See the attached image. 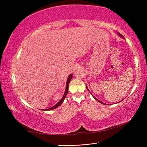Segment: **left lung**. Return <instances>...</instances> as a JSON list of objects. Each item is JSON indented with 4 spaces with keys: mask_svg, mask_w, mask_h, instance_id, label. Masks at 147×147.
Returning a JSON list of instances; mask_svg holds the SVG:
<instances>
[{
    "mask_svg": "<svg viewBox=\"0 0 147 147\" xmlns=\"http://www.w3.org/2000/svg\"><path fill=\"white\" fill-rule=\"evenodd\" d=\"M118 35H119V36H120V37H122V38H124V37H123V35H121V34H119V32H118ZM86 88H87V90H88V91H89V92H90V90H88V87H87V86H86ZM90 93H91V92H90ZM92 96H93V97H94V99H96V100H97V101H98V102H100V103H101V104H104V103H103V102H100V100H98V99H96V97H94V96H93V95H92ZM121 101H120V102H121Z\"/></svg>",
    "mask_w": 147,
    "mask_h": 147,
    "instance_id": "left-lung-1",
    "label": "left lung"
}]
</instances>
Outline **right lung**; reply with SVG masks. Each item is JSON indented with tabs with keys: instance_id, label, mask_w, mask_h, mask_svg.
Here are the masks:
<instances>
[{
	"instance_id": "1",
	"label": "right lung",
	"mask_w": 147,
	"mask_h": 147,
	"mask_svg": "<svg viewBox=\"0 0 147 147\" xmlns=\"http://www.w3.org/2000/svg\"><path fill=\"white\" fill-rule=\"evenodd\" d=\"M72 76H73V74H70L69 76L68 77V78H67V83H66V88H65V92L63 96V97H62V99L57 102V103L54 105L53 107H52L50 108V109H43L42 110H53L55 109H56L57 107H58L59 106H60L62 104H63V102H64L65 97L67 96V92H68V90H69V83L70 82V80L71 79H72Z\"/></svg>"
}]
</instances>
